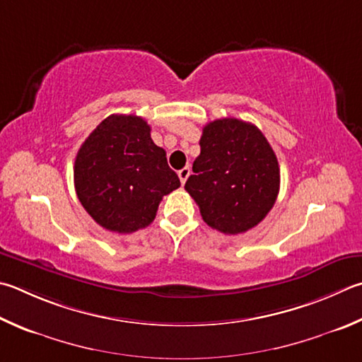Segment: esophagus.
Returning a JSON list of instances; mask_svg holds the SVG:
<instances>
[{
	"label": "esophagus",
	"mask_w": 362,
	"mask_h": 362,
	"mask_svg": "<svg viewBox=\"0 0 362 362\" xmlns=\"http://www.w3.org/2000/svg\"><path fill=\"white\" fill-rule=\"evenodd\" d=\"M189 174H192V169H189V166H185L179 170V179L182 182V185H185V182L189 177Z\"/></svg>",
	"instance_id": "34e87169"
}]
</instances>
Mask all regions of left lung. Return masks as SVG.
<instances>
[{
  "label": "left lung",
  "instance_id": "8db88e82",
  "mask_svg": "<svg viewBox=\"0 0 362 362\" xmlns=\"http://www.w3.org/2000/svg\"><path fill=\"white\" fill-rule=\"evenodd\" d=\"M199 146L185 189L210 228L247 233L262 221L279 194L280 168L271 144L255 124L220 118L204 127Z\"/></svg>",
  "mask_w": 362,
  "mask_h": 362
}]
</instances>
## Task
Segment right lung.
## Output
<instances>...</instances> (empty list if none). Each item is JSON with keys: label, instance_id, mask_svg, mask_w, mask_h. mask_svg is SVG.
Listing matches in <instances>:
<instances>
[{"label": "right lung", "instance_id": "add662e5", "mask_svg": "<svg viewBox=\"0 0 362 362\" xmlns=\"http://www.w3.org/2000/svg\"><path fill=\"white\" fill-rule=\"evenodd\" d=\"M77 198L98 225L129 234L155 220L163 196L180 187L166 152L137 115H110L98 124L74 163Z\"/></svg>", "mask_w": 362, "mask_h": 362}]
</instances>
